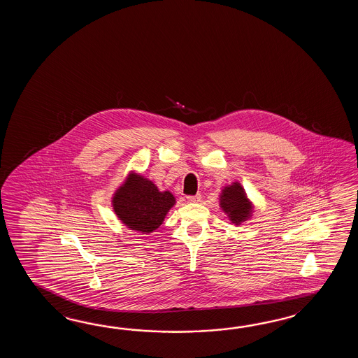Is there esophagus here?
<instances>
[{"instance_id": "1", "label": "esophagus", "mask_w": 358, "mask_h": 358, "mask_svg": "<svg viewBox=\"0 0 358 358\" xmlns=\"http://www.w3.org/2000/svg\"><path fill=\"white\" fill-rule=\"evenodd\" d=\"M187 199L192 202V203H196V202H199L201 201V194H196V196H188Z\"/></svg>"}]
</instances>
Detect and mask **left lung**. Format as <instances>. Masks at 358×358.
Masks as SVG:
<instances>
[{"label": "left lung", "instance_id": "1", "mask_svg": "<svg viewBox=\"0 0 358 358\" xmlns=\"http://www.w3.org/2000/svg\"><path fill=\"white\" fill-rule=\"evenodd\" d=\"M220 207L228 215L229 220L236 225L248 220L253 213V205L247 197L241 182H231L221 190Z\"/></svg>", "mask_w": 358, "mask_h": 358}]
</instances>
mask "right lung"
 Returning <instances> with one entry per match:
<instances>
[{
	"label": "right lung",
	"mask_w": 358,
	"mask_h": 358,
	"mask_svg": "<svg viewBox=\"0 0 358 358\" xmlns=\"http://www.w3.org/2000/svg\"><path fill=\"white\" fill-rule=\"evenodd\" d=\"M113 208L119 220L130 230L150 234L160 227L176 205V197L161 192L145 176L131 171L113 197Z\"/></svg>",
	"instance_id": "add662e5"
}]
</instances>
